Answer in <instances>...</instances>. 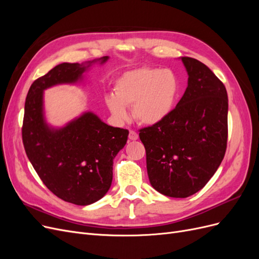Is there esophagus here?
<instances>
[{
	"mask_svg": "<svg viewBox=\"0 0 259 259\" xmlns=\"http://www.w3.org/2000/svg\"><path fill=\"white\" fill-rule=\"evenodd\" d=\"M128 138H130L131 140H136V139H138L137 132L131 130V131H130V134H128Z\"/></svg>",
	"mask_w": 259,
	"mask_h": 259,
	"instance_id": "esophagus-1",
	"label": "esophagus"
}]
</instances>
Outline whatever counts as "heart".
Wrapping results in <instances>:
<instances>
[{
	"label": "heart",
	"mask_w": 259,
	"mask_h": 259,
	"mask_svg": "<svg viewBox=\"0 0 259 259\" xmlns=\"http://www.w3.org/2000/svg\"><path fill=\"white\" fill-rule=\"evenodd\" d=\"M114 95L106 97V105L117 120L127 117L132 106L135 120L154 125L173 111L179 94L177 75L168 69L143 67L125 72L114 84Z\"/></svg>",
	"instance_id": "b5f03b06"
}]
</instances>
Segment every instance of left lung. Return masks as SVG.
I'll list each match as a JSON object with an SVG mask.
<instances>
[{
    "label": "left lung",
    "instance_id": "1",
    "mask_svg": "<svg viewBox=\"0 0 259 259\" xmlns=\"http://www.w3.org/2000/svg\"><path fill=\"white\" fill-rule=\"evenodd\" d=\"M188 86L162 122L139 130L151 186L170 198L200 191L224 159L228 96L224 83L201 61L182 57Z\"/></svg>",
    "mask_w": 259,
    "mask_h": 259
}]
</instances>
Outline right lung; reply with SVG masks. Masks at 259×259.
<instances>
[{
	"label": "right lung",
	"instance_id": "right-lung-1",
	"mask_svg": "<svg viewBox=\"0 0 259 259\" xmlns=\"http://www.w3.org/2000/svg\"><path fill=\"white\" fill-rule=\"evenodd\" d=\"M107 59L101 58V64ZM88 67L64 62L31 84L21 127L27 156L43 184L59 199L76 205L92 204L107 193L113 159L128 136L127 130L109 126L91 112L61 130H50L45 124L43 91L76 82Z\"/></svg>",
	"mask_w": 259,
	"mask_h": 259
}]
</instances>
